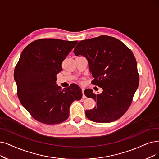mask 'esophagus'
I'll list each match as a JSON object with an SVG mask.
<instances>
[{"instance_id":"1","label":"esophagus","mask_w":159,"mask_h":159,"mask_svg":"<svg viewBox=\"0 0 159 159\" xmlns=\"http://www.w3.org/2000/svg\"><path fill=\"white\" fill-rule=\"evenodd\" d=\"M82 98H86V97H85V95L84 94V89H82Z\"/></svg>"}]
</instances>
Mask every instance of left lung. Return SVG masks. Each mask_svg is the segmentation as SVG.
<instances>
[{
	"label": "left lung",
	"instance_id": "8db88e82",
	"mask_svg": "<svg viewBox=\"0 0 159 159\" xmlns=\"http://www.w3.org/2000/svg\"><path fill=\"white\" fill-rule=\"evenodd\" d=\"M76 56L88 61L94 80L103 91L94 94L87 89L84 94L97 102V106L85 111L87 117L97 123H110L127 111L139 85L137 63L131 50L118 39L100 36L80 41L74 48Z\"/></svg>",
	"mask_w": 159,
	"mask_h": 159
}]
</instances>
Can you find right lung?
I'll return each instance as SVG.
<instances>
[{"label":"right lung","mask_w":159,"mask_h":159,"mask_svg":"<svg viewBox=\"0 0 159 159\" xmlns=\"http://www.w3.org/2000/svg\"><path fill=\"white\" fill-rule=\"evenodd\" d=\"M78 41L40 39L31 42L20 55L15 68L17 96L23 106L39 121L59 124L69 116L70 106L82 97L81 88L56 85L62 62Z\"/></svg>","instance_id":"right-lung-1"}]
</instances>
